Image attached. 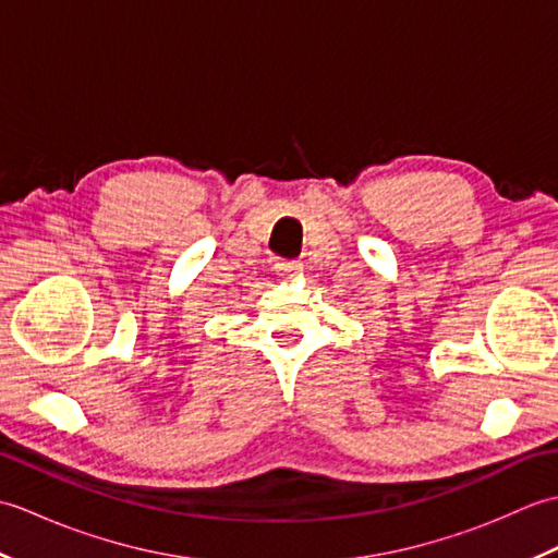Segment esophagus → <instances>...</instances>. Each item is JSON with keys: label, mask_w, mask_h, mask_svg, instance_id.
<instances>
[{"label": "esophagus", "mask_w": 558, "mask_h": 558, "mask_svg": "<svg viewBox=\"0 0 558 558\" xmlns=\"http://www.w3.org/2000/svg\"><path fill=\"white\" fill-rule=\"evenodd\" d=\"M300 260H276V272L278 276H286V272H294V270H300Z\"/></svg>", "instance_id": "obj_1"}]
</instances>
